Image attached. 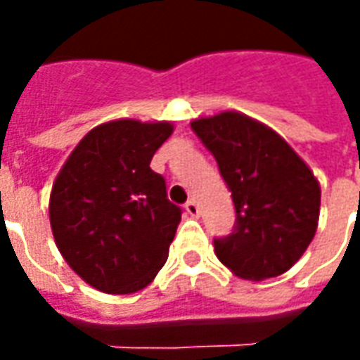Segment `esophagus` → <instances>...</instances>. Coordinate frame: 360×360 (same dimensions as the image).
<instances>
[{
    "instance_id": "esophagus-1",
    "label": "esophagus",
    "mask_w": 360,
    "mask_h": 360,
    "mask_svg": "<svg viewBox=\"0 0 360 360\" xmlns=\"http://www.w3.org/2000/svg\"><path fill=\"white\" fill-rule=\"evenodd\" d=\"M185 210H187L188 216H193V218H198V216H200V208H198V204H196L195 200H188V202L185 204Z\"/></svg>"
}]
</instances>
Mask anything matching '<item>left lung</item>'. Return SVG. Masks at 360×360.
Masks as SVG:
<instances>
[{"mask_svg": "<svg viewBox=\"0 0 360 360\" xmlns=\"http://www.w3.org/2000/svg\"><path fill=\"white\" fill-rule=\"evenodd\" d=\"M231 191L237 226L216 239L219 262L243 279L276 278L302 257L320 216V183L274 129L239 111L191 121Z\"/></svg>", "mask_w": 360, "mask_h": 360, "instance_id": "8db88e82", "label": "left lung"}]
</instances>
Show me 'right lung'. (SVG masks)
Listing matches in <instances>:
<instances>
[{
	"mask_svg": "<svg viewBox=\"0 0 360 360\" xmlns=\"http://www.w3.org/2000/svg\"><path fill=\"white\" fill-rule=\"evenodd\" d=\"M169 121L113 119L75 146L53 181L50 224L61 257L89 285L136 293L167 260L181 208L167 200L152 156Z\"/></svg>",
	"mask_w": 360,
	"mask_h": 360,
	"instance_id": "right-lung-1",
	"label": "right lung"
}]
</instances>
